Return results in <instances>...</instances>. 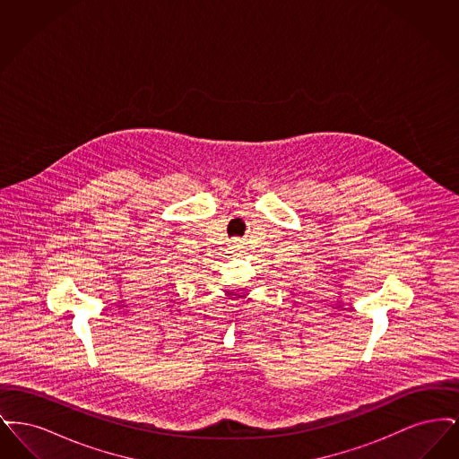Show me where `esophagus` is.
<instances>
[{
	"mask_svg": "<svg viewBox=\"0 0 459 459\" xmlns=\"http://www.w3.org/2000/svg\"><path fill=\"white\" fill-rule=\"evenodd\" d=\"M236 247L238 249H244V242L242 240H236Z\"/></svg>",
	"mask_w": 459,
	"mask_h": 459,
	"instance_id": "34e87169",
	"label": "esophagus"
}]
</instances>
